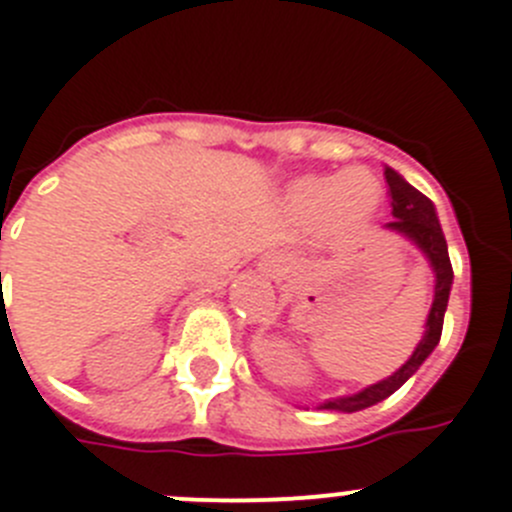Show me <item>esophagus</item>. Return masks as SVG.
Here are the masks:
<instances>
[{"label": "esophagus", "instance_id": "1", "mask_svg": "<svg viewBox=\"0 0 512 512\" xmlns=\"http://www.w3.org/2000/svg\"><path fill=\"white\" fill-rule=\"evenodd\" d=\"M264 261H266L264 266H266V269H269V271H271V269H277V256H266Z\"/></svg>", "mask_w": 512, "mask_h": 512}]
</instances>
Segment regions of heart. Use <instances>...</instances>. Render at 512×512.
I'll use <instances>...</instances> for the list:
<instances>
[{
	"instance_id": "obj_1",
	"label": "heart",
	"mask_w": 512,
	"mask_h": 512,
	"mask_svg": "<svg viewBox=\"0 0 512 512\" xmlns=\"http://www.w3.org/2000/svg\"><path fill=\"white\" fill-rule=\"evenodd\" d=\"M284 205L289 217L302 228H312L328 217V228L346 235L377 215L382 184L366 169L302 176L287 189Z\"/></svg>"
}]
</instances>
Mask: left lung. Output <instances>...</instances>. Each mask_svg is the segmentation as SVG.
<instances>
[{
    "label": "left lung",
    "instance_id": "8db88e82",
    "mask_svg": "<svg viewBox=\"0 0 512 512\" xmlns=\"http://www.w3.org/2000/svg\"><path fill=\"white\" fill-rule=\"evenodd\" d=\"M384 179L390 184V197H392V223L384 225V230L408 238L415 248L425 256L428 266L433 271V302L425 318V330L410 359L390 374L387 379H379L377 384H369L361 392L343 397H330V400L320 402V410H336V413H356V410L372 408L377 402L387 400L392 392H397L402 384L408 382L415 372L420 369L428 356L433 354V348L441 341V328H443V315H446V305H449L451 284H454V271H451L449 261V246L443 238L441 223H438L436 207L425 197L423 192L408 184L397 174L395 169L384 166Z\"/></svg>",
    "mask_w": 512,
    "mask_h": 512
}]
</instances>
